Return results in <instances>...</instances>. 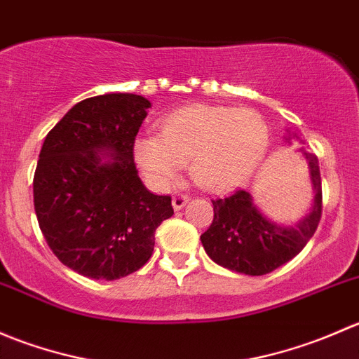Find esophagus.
<instances>
[{
    "label": "esophagus",
    "instance_id": "esophagus-1",
    "mask_svg": "<svg viewBox=\"0 0 359 359\" xmlns=\"http://www.w3.org/2000/svg\"><path fill=\"white\" fill-rule=\"evenodd\" d=\"M187 203H189V198L184 196V194H177V196L172 198V206H173V210H182L184 206L187 205Z\"/></svg>",
    "mask_w": 359,
    "mask_h": 359
}]
</instances>
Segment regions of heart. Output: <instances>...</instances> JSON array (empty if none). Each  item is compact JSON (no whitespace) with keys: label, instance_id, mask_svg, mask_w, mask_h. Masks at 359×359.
I'll use <instances>...</instances> for the list:
<instances>
[{"label":"heart","instance_id":"obj_1","mask_svg":"<svg viewBox=\"0 0 359 359\" xmlns=\"http://www.w3.org/2000/svg\"><path fill=\"white\" fill-rule=\"evenodd\" d=\"M267 144L269 130L259 112L196 104L166 116L159 135H137L133 156L158 189L172 186L187 163L198 186L222 193L247 182Z\"/></svg>","mask_w":359,"mask_h":359}]
</instances>
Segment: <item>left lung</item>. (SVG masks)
I'll use <instances>...</instances> for the list:
<instances>
[{"instance_id":"8db88e82","label":"left lung","mask_w":359,"mask_h":359,"mask_svg":"<svg viewBox=\"0 0 359 359\" xmlns=\"http://www.w3.org/2000/svg\"><path fill=\"white\" fill-rule=\"evenodd\" d=\"M295 137L288 132L283 139L292 144ZM299 153L307 163L314 194L306 215L292 224L278 222L267 217L245 189L212 200L213 222L201 234V243L213 262L248 276H262L287 264L306 247L321 219V177L318 158L304 147Z\"/></svg>"}]
</instances>
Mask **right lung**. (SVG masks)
<instances>
[{
    "label": "right lung",
    "mask_w": 359,
    "mask_h": 359,
    "mask_svg": "<svg viewBox=\"0 0 359 359\" xmlns=\"http://www.w3.org/2000/svg\"><path fill=\"white\" fill-rule=\"evenodd\" d=\"M151 102L112 92L72 106L43 142L32 193L39 229L57 259L92 280H119L151 259L154 231L173 215L147 191L133 142Z\"/></svg>",
    "instance_id": "obj_1"
}]
</instances>
